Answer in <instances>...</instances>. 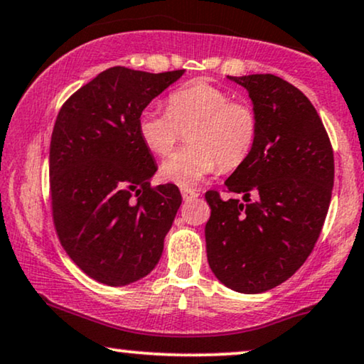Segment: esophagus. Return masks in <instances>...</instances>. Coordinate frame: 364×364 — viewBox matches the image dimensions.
I'll use <instances>...</instances> for the list:
<instances>
[{
	"mask_svg": "<svg viewBox=\"0 0 364 364\" xmlns=\"http://www.w3.org/2000/svg\"><path fill=\"white\" fill-rule=\"evenodd\" d=\"M181 192H182L183 200H192V199H196V197H199V193H197L196 191H192V188H187V187H182Z\"/></svg>",
	"mask_w": 364,
	"mask_h": 364,
	"instance_id": "1",
	"label": "esophagus"
}]
</instances>
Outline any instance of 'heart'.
<instances>
[{
    "instance_id": "obj_1",
    "label": "heart",
    "mask_w": 364,
    "mask_h": 364,
    "mask_svg": "<svg viewBox=\"0 0 364 364\" xmlns=\"http://www.w3.org/2000/svg\"><path fill=\"white\" fill-rule=\"evenodd\" d=\"M187 131L188 145L162 164V173L177 186L192 187L220 167L234 171L252 154L259 136V117L247 102L207 80H192L173 90L167 112L145 108L136 129L150 152L167 155Z\"/></svg>"
}]
</instances>
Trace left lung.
I'll return each instance as SVG.
<instances>
[{
    "mask_svg": "<svg viewBox=\"0 0 364 364\" xmlns=\"http://www.w3.org/2000/svg\"><path fill=\"white\" fill-rule=\"evenodd\" d=\"M229 78L249 92L259 136L225 181L244 202L205 193L207 261L229 289L259 294L289 279L314 249L331 202L334 157L318 112L294 85L271 73Z\"/></svg>",
    "mask_w": 364,
    "mask_h": 364,
    "instance_id": "obj_1",
    "label": "left lung"
}]
</instances>
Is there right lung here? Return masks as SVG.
I'll return each instance as SVG.
<instances>
[{"label": "right lung", "mask_w": 364, "mask_h": 364, "mask_svg": "<svg viewBox=\"0 0 364 364\" xmlns=\"http://www.w3.org/2000/svg\"><path fill=\"white\" fill-rule=\"evenodd\" d=\"M182 75L108 68L56 117L50 144L55 229L70 259L102 284L147 276L182 204L173 183L150 186L157 165L136 129L141 110Z\"/></svg>", "instance_id": "add662e5"}]
</instances>
